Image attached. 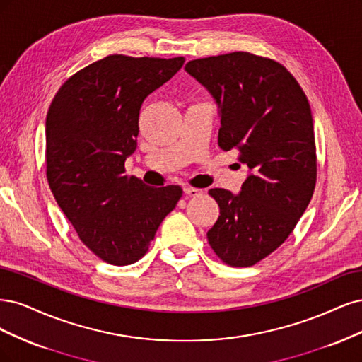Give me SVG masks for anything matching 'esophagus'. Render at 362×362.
<instances>
[{
    "label": "esophagus",
    "instance_id": "34e87169",
    "mask_svg": "<svg viewBox=\"0 0 362 362\" xmlns=\"http://www.w3.org/2000/svg\"><path fill=\"white\" fill-rule=\"evenodd\" d=\"M183 192H185L186 195H191V197H195V195H200V194H202V191H200V189L192 188V186H185V188H183Z\"/></svg>",
    "mask_w": 362,
    "mask_h": 362
}]
</instances>
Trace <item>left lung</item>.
Segmentation results:
<instances>
[{
    "instance_id": "left-lung-1",
    "label": "left lung",
    "mask_w": 362,
    "mask_h": 362,
    "mask_svg": "<svg viewBox=\"0 0 362 362\" xmlns=\"http://www.w3.org/2000/svg\"><path fill=\"white\" fill-rule=\"evenodd\" d=\"M185 71L218 105L219 147L238 148L250 170L239 194L209 191L219 216L207 240L227 264L252 266L288 238L313 197L317 164L308 99L284 66L250 52L198 58Z\"/></svg>"
}]
</instances>
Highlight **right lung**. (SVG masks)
<instances>
[{
    "instance_id": "obj_1",
    "label": "right lung",
    "mask_w": 362,
    "mask_h": 362,
    "mask_svg": "<svg viewBox=\"0 0 362 362\" xmlns=\"http://www.w3.org/2000/svg\"><path fill=\"white\" fill-rule=\"evenodd\" d=\"M183 57L108 55L69 78L46 115V176L79 239L115 266L141 259L182 188L124 176L144 99L176 75Z\"/></svg>"
}]
</instances>
